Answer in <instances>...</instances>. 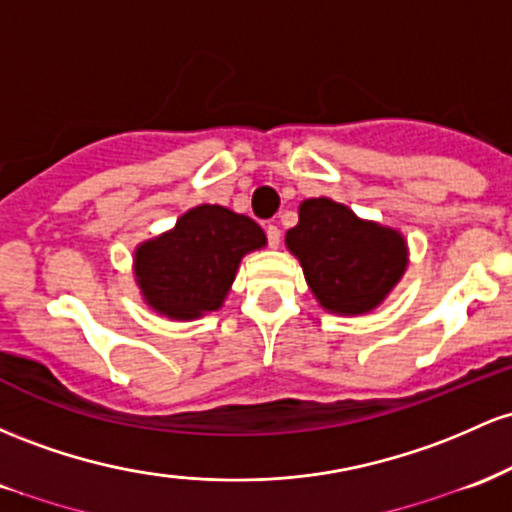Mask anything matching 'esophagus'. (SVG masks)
<instances>
[{
  "label": "esophagus",
  "mask_w": 512,
  "mask_h": 512,
  "mask_svg": "<svg viewBox=\"0 0 512 512\" xmlns=\"http://www.w3.org/2000/svg\"><path fill=\"white\" fill-rule=\"evenodd\" d=\"M266 234H268V244L278 246L280 244V229L278 225H266Z\"/></svg>",
  "instance_id": "esophagus-1"
}]
</instances>
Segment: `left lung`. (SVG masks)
I'll return each mask as SVG.
<instances>
[{"label": "left lung", "mask_w": 512, "mask_h": 512, "mask_svg": "<svg viewBox=\"0 0 512 512\" xmlns=\"http://www.w3.org/2000/svg\"><path fill=\"white\" fill-rule=\"evenodd\" d=\"M285 246L300 261L314 300L338 317L380 307L409 266L399 229L363 220L331 198L302 200L300 222L287 229Z\"/></svg>", "instance_id": "left-lung-1"}]
</instances>
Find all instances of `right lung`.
Listing matches in <instances>:
<instances>
[{
  "label": "right lung",
  "instance_id": "right-lung-1",
  "mask_svg": "<svg viewBox=\"0 0 512 512\" xmlns=\"http://www.w3.org/2000/svg\"><path fill=\"white\" fill-rule=\"evenodd\" d=\"M266 244L251 217L203 203L183 212L169 232L135 246L132 275L152 312L193 321L225 304L241 258Z\"/></svg>",
  "mask_w": 512,
  "mask_h": 512
}]
</instances>
